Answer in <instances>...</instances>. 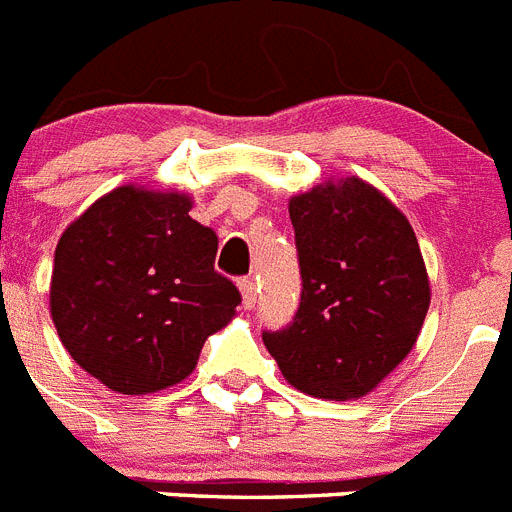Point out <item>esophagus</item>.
<instances>
[{"label":"esophagus","mask_w":512,"mask_h":512,"mask_svg":"<svg viewBox=\"0 0 512 512\" xmlns=\"http://www.w3.org/2000/svg\"><path fill=\"white\" fill-rule=\"evenodd\" d=\"M238 287H241L243 307H246V310H253V307H256V282H253L251 277H246V279H241V284H238Z\"/></svg>","instance_id":"obj_1"}]
</instances>
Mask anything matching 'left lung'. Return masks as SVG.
<instances>
[{
  "mask_svg": "<svg viewBox=\"0 0 512 512\" xmlns=\"http://www.w3.org/2000/svg\"><path fill=\"white\" fill-rule=\"evenodd\" d=\"M302 295L264 343L284 379L312 397L372 392L410 354L431 305L418 238L379 189L356 176L289 200Z\"/></svg>",
  "mask_w": 512,
  "mask_h": 512,
  "instance_id": "left-lung-1",
  "label": "left lung"
}]
</instances>
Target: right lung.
<instances>
[{
	"mask_svg": "<svg viewBox=\"0 0 512 512\" xmlns=\"http://www.w3.org/2000/svg\"><path fill=\"white\" fill-rule=\"evenodd\" d=\"M179 192L117 187L63 230L51 318L71 359L120 395L192 374L241 292L215 271L217 235Z\"/></svg>",
	"mask_w": 512,
	"mask_h": 512,
	"instance_id": "add662e5",
	"label": "right lung"
}]
</instances>
